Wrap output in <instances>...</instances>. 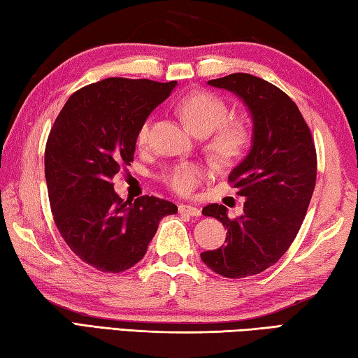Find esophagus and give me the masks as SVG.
Segmentation results:
<instances>
[{"instance_id":"34e87169","label":"esophagus","mask_w":358,"mask_h":358,"mask_svg":"<svg viewBox=\"0 0 358 358\" xmlns=\"http://www.w3.org/2000/svg\"><path fill=\"white\" fill-rule=\"evenodd\" d=\"M179 212L180 214H185V215H192V217H198L201 215V210L195 206H189V204H180L179 206Z\"/></svg>"}]
</instances>
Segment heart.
Masks as SVG:
<instances>
[{"mask_svg": "<svg viewBox=\"0 0 358 358\" xmlns=\"http://www.w3.org/2000/svg\"><path fill=\"white\" fill-rule=\"evenodd\" d=\"M176 110L189 127L196 134L208 135V150L217 160L231 162L239 159L252 141V130L239 117H229L227 100L215 92L198 90L179 99ZM150 119L138 129L136 143L144 146L149 140ZM204 168L195 162H180L169 166L160 176L162 182L178 195H192L204 180Z\"/></svg>", "mask_w": 358, "mask_h": 358, "instance_id": "heart-1", "label": "heart"}]
</instances>
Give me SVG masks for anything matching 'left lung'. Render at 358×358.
<instances>
[{"label":"left lung","instance_id":"8db88e82","mask_svg":"<svg viewBox=\"0 0 358 358\" xmlns=\"http://www.w3.org/2000/svg\"><path fill=\"white\" fill-rule=\"evenodd\" d=\"M209 85L243 99L253 117V146L228 176L247 198L243 214L229 218L217 203L203 209L228 233L227 245L201 253V259L224 278H245L273 266L296 239L316 185V146L302 113L280 87L250 73Z\"/></svg>","mask_w":358,"mask_h":358}]
</instances>
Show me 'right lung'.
Masks as SVG:
<instances>
[{
    "instance_id": "obj_1",
    "label": "right lung",
    "mask_w": 358,
    "mask_h": 358,
    "mask_svg": "<svg viewBox=\"0 0 358 358\" xmlns=\"http://www.w3.org/2000/svg\"><path fill=\"white\" fill-rule=\"evenodd\" d=\"M176 81L105 78L75 91L50 130L45 179L59 234L100 272L121 273L143 259L159 222L178 212L166 199L119 198L113 178L134 162L136 134Z\"/></svg>"
}]
</instances>
